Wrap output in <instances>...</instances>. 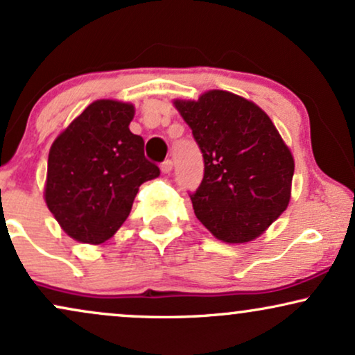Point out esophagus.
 I'll return each mask as SVG.
<instances>
[{
  "instance_id": "1",
  "label": "esophagus",
  "mask_w": 355,
  "mask_h": 355,
  "mask_svg": "<svg viewBox=\"0 0 355 355\" xmlns=\"http://www.w3.org/2000/svg\"><path fill=\"white\" fill-rule=\"evenodd\" d=\"M161 171H163L164 174H169L171 171H173V161L171 159H166L163 164H161Z\"/></svg>"
}]
</instances>
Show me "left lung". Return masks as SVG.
<instances>
[{"mask_svg": "<svg viewBox=\"0 0 355 355\" xmlns=\"http://www.w3.org/2000/svg\"><path fill=\"white\" fill-rule=\"evenodd\" d=\"M174 105L204 157L202 182L189 194L196 217L222 242L257 239L290 204V148L258 105L230 92L209 90Z\"/></svg>", "mask_w": 355, "mask_h": 355, "instance_id": "obj_1", "label": "left lung"}]
</instances>
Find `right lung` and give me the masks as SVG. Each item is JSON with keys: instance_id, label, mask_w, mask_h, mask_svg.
Returning <instances> with one entry per match:
<instances>
[{"instance_id": "obj_1", "label": "right lung", "mask_w": 355, "mask_h": 355, "mask_svg": "<svg viewBox=\"0 0 355 355\" xmlns=\"http://www.w3.org/2000/svg\"><path fill=\"white\" fill-rule=\"evenodd\" d=\"M131 103H90L52 143L44 199L69 237L107 242L130 216L139 186L159 176L130 131Z\"/></svg>"}]
</instances>
